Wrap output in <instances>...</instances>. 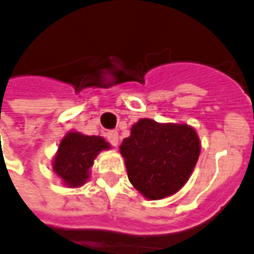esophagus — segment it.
Segmentation results:
<instances>
[{
    "mask_svg": "<svg viewBox=\"0 0 254 254\" xmlns=\"http://www.w3.org/2000/svg\"><path fill=\"white\" fill-rule=\"evenodd\" d=\"M106 137H108V141L112 144L113 146L118 145V133L117 132H108L106 133Z\"/></svg>",
    "mask_w": 254,
    "mask_h": 254,
    "instance_id": "1",
    "label": "esophagus"
}]
</instances>
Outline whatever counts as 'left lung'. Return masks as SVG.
Here are the masks:
<instances>
[{
    "instance_id": "obj_1",
    "label": "left lung",
    "mask_w": 254,
    "mask_h": 254,
    "mask_svg": "<svg viewBox=\"0 0 254 254\" xmlns=\"http://www.w3.org/2000/svg\"><path fill=\"white\" fill-rule=\"evenodd\" d=\"M120 153L133 187L144 198L157 200L187 183L200 155V140L187 124L141 118L122 140Z\"/></svg>"
}]
</instances>
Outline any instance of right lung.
<instances>
[{"instance_id": "right-lung-1", "label": "right lung", "mask_w": 254, "mask_h": 254, "mask_svg": "<svg viewBox=\"0 0 254 254\" xmlns=\"http://www.w3.org/2000/svg\"><path fill=\"white\" fill-rule=\"evenodd\" d=\"M110 148L103 137L86 136L71 130L60 140L52 160V171L69 189L80 187L89 180L90 168L99 152Z\"/></svg>"}]
</instances>
